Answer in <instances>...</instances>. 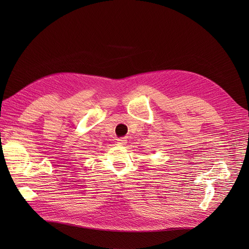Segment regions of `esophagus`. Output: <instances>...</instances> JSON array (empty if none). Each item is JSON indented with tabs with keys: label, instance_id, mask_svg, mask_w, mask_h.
Segmentation results:
<instances>
[{
	"label": "esophagus",
	"instance_id": "34e87169",
	"mask_svg": "<svg viewBox=\"0 0 249 249\" xmlns=\"http://www.w3.org/2000/svg\"><path fill=\"white\" fill-rule=\"evenodd\" d=\"M118 142V145H125L126 144V143H127V140H126V138H124V137H121V138H119V139H118L117 140Z\"/></svg>",
	"mask_w": 249,
	"mask_h": 249
}]
</instances>
